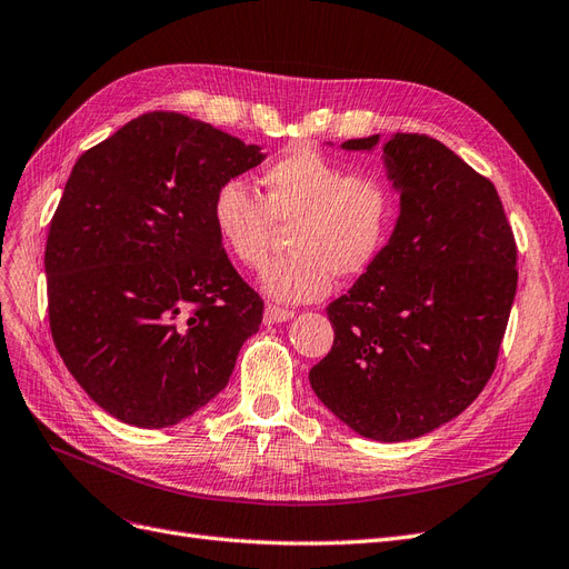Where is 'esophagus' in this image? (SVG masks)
<instances>
[{
  "mask_svg": "<svg viewBox=\"0 0 569 569\" xmlns=\"http://www.w3.org/2000/svg\"><path fill=\"white\" fill-rule=\"evenodd\" d=\"M293 317H296V312L286 310V307H279V305H267L264 307V321L267 323H281V321L293 319Z\"/></svg>",
  "mask_w": 569,
  "mask_h": 569,
  "instance_id": "obj_1",
  "label": "esophagus"
}]
</instances>
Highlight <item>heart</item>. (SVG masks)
Listing matches in <instances>:
<instances>
[{
	"label": "heart",
	"mask_w": 569,
	"mask_h": 569,
	"mask_svg": "<svg viewBox=\"0 0 569 569\" xmlns=\"http://www.w3.org/2000/svg\"><path fill=\"white\" fill-rule=\"evenodd\" d=\"M264 198L240 178L223 181L212 198L214 231L238 264H264L276 226L288 229V254L262 273L276 300L310 302L331 290L333 273H365L391 238L398 198L379 173H350L315 148H296L262 173Z\"/></svg>",
	"instance_id": "b5f03b06"
}]
</instances>
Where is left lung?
Segmentation results:
<instances>
[{"mask_svg":"<svg viewBox=\"0 0 569 569\" xmlns=\"http://www.w3.org/2000/svg\"><path fill=\"white\" fill-rule=\"evenodd\" d=\"M383 159L400 190L396 231L327 307L336 336L310 383L352 431L398 443L458 417L491 379L517 290V246L493 183L443 142L396 133Z\"/></svg>","mask_w":569,"mask_h":569,"instance_id":"obj_1","label":"left lung"}]
</instances>
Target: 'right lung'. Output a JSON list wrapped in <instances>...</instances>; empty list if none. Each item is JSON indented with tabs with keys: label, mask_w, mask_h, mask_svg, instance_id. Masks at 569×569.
I'll list each match as a JSON object with an SVG mask.
<instances>
[{
	"label": "right lung",
	"mask_w": 569,
	"mask_h": 569,
	"mask_svg": "<svg viewBox=\"0 0 569 569\" xmlns=\"http://www.w3.org/2000/svg\"><path fill=\"white\" fill-rule=\"evenodd\" d=\"M257 144L150 111L80 154L44 248L54 346L104 412L173 427L229 383L264 302L229 262L214 190Z\"/></svg>",
	"instance_id": "1"
}]
</instances>
